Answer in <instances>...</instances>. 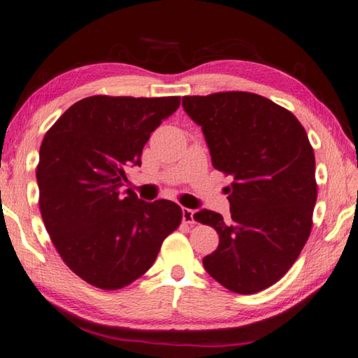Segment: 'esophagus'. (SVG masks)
Listing matches in <instances>:
<instances>
[{"instance_id": "34e87169", "label": "esophagus", "mask_w": 358, "mask_h": 358, "mask_svg": "<svg viewBox=\"0 0 358 358\" xmlns=\"http://www.w3.org/2000/svg\"><path fill=\"white\" fill-rule=\"evenodd\" d=\"M181 214H183V222L185 224L196 222V220H194V210H189V208H183V210H181Z\"/></svg>"}]
</instances>
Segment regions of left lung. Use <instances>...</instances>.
Returning a JSON list of instances; mask_svg holds the SVG:
<instances>
[{"instance_id":"1","label":"left lung","mask_w":358,"mask_h":358,"mask_svg":"<svg viewBox=\"0 0 358 358\" xmlns=\"http://www.w3.org/2000/svg\"><path fill=\"white\" fill-rule=\"evenodd\" d=\"M183 108L201 127L213 167L233 177L230 222L210 210L194 214L219 235L205 269L238 294L269 288L294 264L313 225L317 185L308 136L294 114L257 94L183 96Z\"/></svg>"}]
</instances>
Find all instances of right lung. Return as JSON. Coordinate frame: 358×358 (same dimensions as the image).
Listing matches in <instances>:
<instances>
[{
  "label": "right lung",
  "mask_w": 358,
  "mask_h": 358,
  "mask_svg": "<svg viewBox=\"0 0 358 358\" xmlns=\"http://www.w3.org/2000/svg\"><path fill=\"white\" fill-rule=\"evenodd\" d=\"M178 106L180 96L94 95L45 134L36 172L45 229L64 263L92 287L114 291L138 280L178 229L177 203L120 191L150 133Z\"/></svg>",
  "instance_id": "obj_1"
}]
</instances>
